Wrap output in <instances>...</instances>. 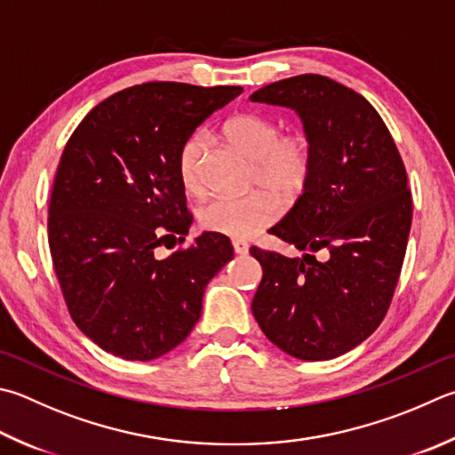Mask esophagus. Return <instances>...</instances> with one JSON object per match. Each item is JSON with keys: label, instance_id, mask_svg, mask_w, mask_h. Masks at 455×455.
Instances as JSON below:
<instances>
[{"label": "esophagus", "instance_id": "1", "mask_svg": "<svg viewBox=\"0 0 455 455\" xmlns=\"http://www.w3.org/2000/svg\"><path fill=\"white\" fill-rule=\"evenodd\" d=\"M233 251L236 254H246L249 252V243L241 241V238H233Z\"/></svg>", "mask_w": 455, "mask_h": 455}]
</instances>
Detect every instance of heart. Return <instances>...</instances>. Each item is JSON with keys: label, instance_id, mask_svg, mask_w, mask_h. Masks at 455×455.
Here are the masks:
<instances>
[{"label": "heart", "instance_id": "obj_1", "mask_svg": "<svg viewBox=\"0 0 455 455\" xmlns=\"http://www.w3.org/2000/svg\"><path fill=\"white\" fill-rule=\"evenodd\" d=\"M222 135L230 145L244 153L251 163V180L266 191H254L244 196H219L206 201L196 219L209 233L225 236H249L256 230L270 225L278 214V201L292 203L307 188L314 148L304 131L280 133V125L260 113H236L222 125ZM206 139L203 133H191L179 147L177 171L183 188L188 195L203 193V156Z\"/></svg>", "mask_w": 455, "mask_h": 455}]
</instances>
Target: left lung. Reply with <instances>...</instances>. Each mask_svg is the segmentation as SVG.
<instances>
[{"instance_id":"obj_1","label":"left lung","mask_w":455,"mask_h":455,"mask_svg":"<svg viewBox=\"0 0 455 455\" xmlns=\"http://www.w3.org/2000/svg\"><path fill=\"white\" fill-rule=\"evenodd\" d=\"M251 101L291 107L314 148L307 188L268 230L304 256L252 246L262 267L252 314L291 356L336 358L364 342L390 308L411 227L406 167L374 107L324 76L276 81Z\"/></svg>"}]
</instances>
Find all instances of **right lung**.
I'll list each match as a JSON object with an SVG mask.
<instances>
[{"mask_svg":"<svg viewBox=\"0 0 455 455\" xmlns=\"http://www.w3.org/2000/svg\"><path fill=\"white\" fill-rule=\"evenodd\" d=\"M241 87L172 81L123 89L87 113L63 148L49 201V251L73 322L123 360H155L191 334L209 280L233 259L225 235L187 249L193 214L180 143Z\"/></svg>","mask_w":455,"mask_h":455,"instance_id":"1","label":"right lung"}]
</instances>
